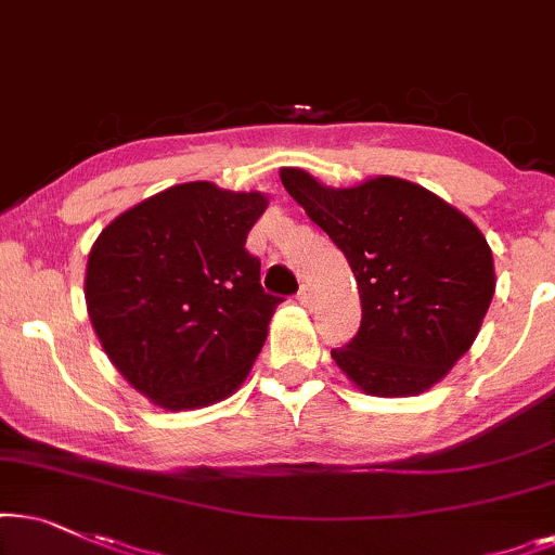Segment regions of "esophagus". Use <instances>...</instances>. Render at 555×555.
I'll use <instances>...</instances> for the list:
<instances>
[{"label":"esophagus","mask_w":555,"mask_h":555,"mask_svg":"<svg viewBox=\"0 0 555 555\" xmlns=\"http://www.w3.org/2000/svg\"><path fill=\"white\" fill-rule=\"evenodd\" d=\"M297 299H299V305H305V307L312 305V299H314V294H312V286L301 284V289H299V294H297Z\"/></svg>","instance_id":"1"}]
</instances>
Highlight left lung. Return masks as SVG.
Wrapping results in <instances>:
<instances>
[{"instance_id":"1","label":"left lung","mask_w":555,"mask_h":555,"mask_svg":"<svg viewBox=\"0 0 555 555\" xmlns=\"http://www.w3.org/2000/svg\"><path fill=\"white\" fill-rule=\"evenodd\" d=\"M284 188L343 250L363 307L360 330L332 350L367 396L434 388L469 350L494 294V261L472 220L401 177L327 188L284 167Z\"/></svg>"}]
</instances>
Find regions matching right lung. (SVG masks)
I'll return each mask as SVG.
<instances>
[{
    "label": "right lung",
    "mask_w": 555,
    "mask_h": 555,
    "mask_svg": "<svg viewBox=\"0 0 555 555\" xmlns=\"http://www.w3.org/2000/svg\"><path fill=\"white\" fill-rule=\"evenodd\" d=\"M263 192L175 184L124 210L95 238L86 307L103 352L165 411L205 409L246 380L282 299L246 250Z\"/></svg>",
    "instance_id": "add662e5"
}]
</instances>
